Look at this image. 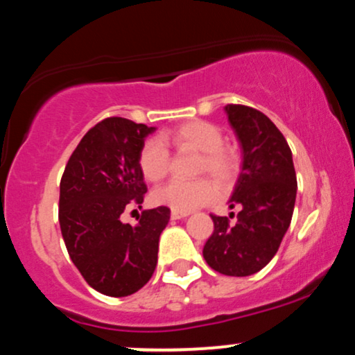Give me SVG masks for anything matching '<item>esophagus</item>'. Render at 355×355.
Listing matches in <instances>:
<instances>
[{
  "label": "esophagus",
  "instance_id": "34e87169",
  "mask_svg": "<svg viewBox=\"0 0 355 355\" xmlns=\"http://www.w3.org/2000/svg\"><path fill=\"white\" fill-rule=\"evenodd\" d=\"M189 213L186 211H173L171 213V216H173V220H179V218H184V216H188Z\"/></svg>",
  "mask_w": 355,
  "mask_h": 355
}]
</instances>
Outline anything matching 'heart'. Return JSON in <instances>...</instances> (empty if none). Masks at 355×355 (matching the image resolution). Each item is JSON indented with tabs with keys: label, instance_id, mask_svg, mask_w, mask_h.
Returning <instances> with one entry per match:
<instances>
[{
	"label": "heart",
	"instance_id": "obj_1",
	"mask_svg": "<svg viewBox=\"0 0 355 355\" xmlns=\"http://www.w3.org/2000/svg\"><path fill=\"white\" fill-rule=\"evenodd\" d=\"M162 142L173 144L178 148L200 152L196 174H208L215 181L228 182L239 171V155L232 147L223 144V132L218 125L207 120H189L166 132L159 139H148L139 150V169L144 178L157 182L167 176L171 166L169 152ZM154 201L173 211H191L203 207L215 198V186L208 179L179 181L173 179L157 188L152 194Z\"/></svg>",
	"mask_w": 355,
	"mask_h": 355
}]
</instances>
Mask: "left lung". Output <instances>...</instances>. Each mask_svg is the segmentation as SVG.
Masks as SVG:
<instances>
[{
	"label": "left lung",
	"instance_id": "left-lung-1",
	"mask_svg": "<svg viewBox=\"0 0 355 355\" xmlns=\"http://www.w3.org/2000/svg\"><path fill=\"white\" fill-rule=\"evenodd\" d=\"M243 148L242 173L230 208L236 222L209 215L213 234L203 247L207 264L225 276H250L269 264L291 223L296 182L291 148L279 128L259 110L225 106Z\"/></svg>",
	"mask_w": 355,
	"mask_h": 355
}]
</instances>
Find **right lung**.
I'll list each match as a JSON object with an SVG mask.
<instances>
[{
  "mask_svg": "<svg viewBox=\"0 0 355 355\" xmlns=\"http://www.w3.org/2000/svg\"><path fill=\"white\" fill-rule=\"evenodd\" d=\"M150 132L127 118H105L83 137L60 179L59 223L71 261L91 288L113 298L148 283L171 216L157 207L144 209L137 227L120 220L144 203L147 186L137 159Z\"/></svg>",
  "mask_w": 355,
  "mask_h": 355,
  "instance_id": "1",
  "label": "right lung"
}]
</instances>
